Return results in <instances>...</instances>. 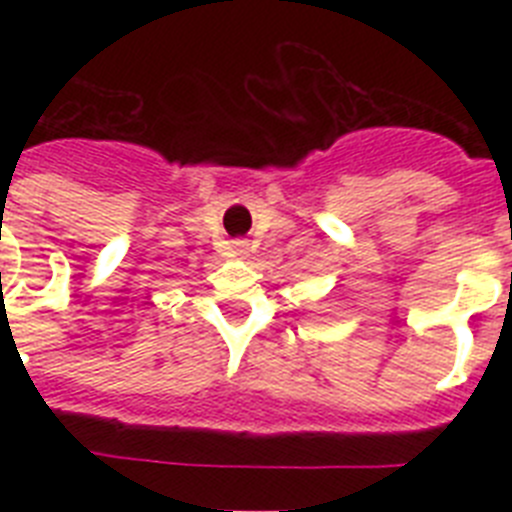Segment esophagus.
<instances>
[{
  "instance_id": "obj_1",
  "label": "esophagus",
  "mask_w": 512,
  "mask_h": 512,
  "mask_svg": "<svg viewBox=\"0 0 512 512\" xmlns=\"http://www.w3.org/2000/svg\"><path fill=\"white\" fill-rule=\"evenodd\" d=\"M233 248L238 256H246L248 253V241H233Z\"/></svg>"
}]
</instances>
